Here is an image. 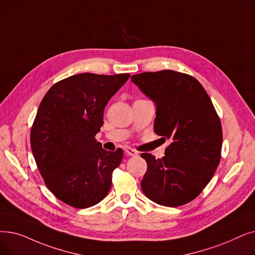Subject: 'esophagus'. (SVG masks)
I'll list each match as a JSON object with an SVG mask.
<instances>
[{"label":"esophagus","instance_id":"34e87169","mask_svg":"<svg viewBox=\"0 0 255 255\" xmlns=\"http://www.w3.org/2000/svg\"><path fill=\"white\" fill-rule=\"evenodd\" d=\"M125 153H126V155H129V156H136V155H138L137 151H135L134 149H132L130 147H127L125 149Z\"/></svg>","mask_w":255,"mask_h":255}]
</instances>
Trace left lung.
I'll return each mask as SVG.
<instances>
[{"label": "left lung", "mask_w": 255, "mask_h": 255, "mask_svg": "<svg viewBox=\"0 0 255 255\" xmlns=\"http://www.w3.org/2000/svg\"><path fill=\"white\" fill-rule=\"evenodd\" d=\"M131 82L156 105L155 133L171 140L161 159L141 154L143 194L170 207L194 200L221 159L222 128L210 98L194 77L170 70L133 75Z\"/></svg>", "instance_id": "left-lung-1"}]
</instances>
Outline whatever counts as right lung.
I'll return each mask as SVG.
<instances>
[{
  "label": "right lung",
  "instance_id": "add662e5",
  "mask_svg": "<svg viewBox=\"0 0 255 255\" xmlns=\"http://www.w3.org/2000/svg\"><path fill=\"white\" fill-rule=\"evenodd\" d=\"M129 74L74 75L54 84L37 110L30 140L33 156L48 189L76 208L106 197L123 151H106L95 139L104 108Z\"/></svg>",
  "mask_w": 255,
  "mask_h": 255
}]
</instances>
